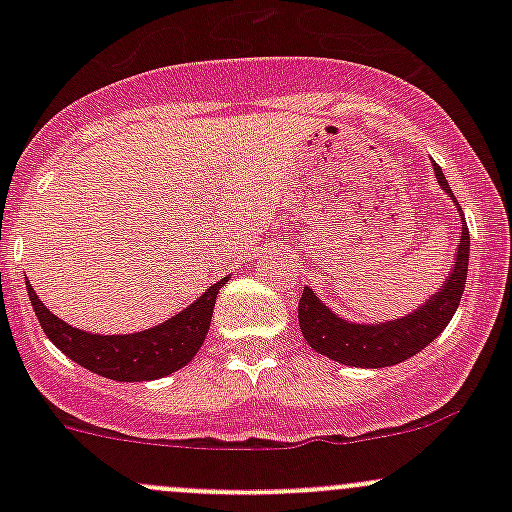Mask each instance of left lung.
<instances>
[{"instance_id":"left-lung-1","label":"left lung","mask_w":512,"mask_h":512,"mask_svg":"<svg viewBox=\"0 0 512 512\" xmlns=\"http://www.w3.org/2000/svg\"><path fill=\"white\" fill-rule=\"evenodd\" d=\"M433 173H436L441 190L451 198V203L458 208V215H461V240H458L456 262H453L446 282L438 287L436 294H431L421 307L409 312L406 317L374 324L349 322L342 314L332 312L314 294V289L304 287L297 309L299 329H302V337L307 339V344L317 354L347 366L381 369V366H394L399 361L411 359L448 327L463 297V287H466L471 235H468L461 205H458L456 195H453L451 185H448L438 163H433Z\"/></svg>"}]
</instances>
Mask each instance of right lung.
<instances>
[{"label": "right lung", "instance_id": "add662e5", "mask_svg": "<svg viewBox=\"0 0 512 512\" xmlns=\"http://www.w3.org/2000/svg\"><path fill=\"white\" fill-rule=\"evenodd\" d=\"M227 280L230 277L215 282L183 312L165 319L158 327L133 334H91L84 329H76L46 309V304L36 297L29 280L27 292L44 334L71 361L103 376V379L153 381L183 369L198 354L205 337H208L215 299H218L220 287Z\"/></svg>", "mask_w": 512, "mask_h": 512}]
</instances>
